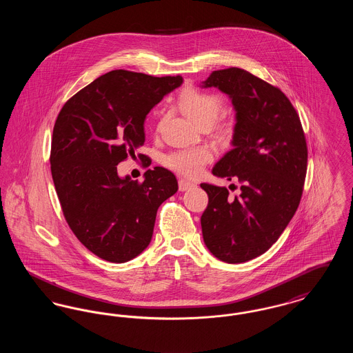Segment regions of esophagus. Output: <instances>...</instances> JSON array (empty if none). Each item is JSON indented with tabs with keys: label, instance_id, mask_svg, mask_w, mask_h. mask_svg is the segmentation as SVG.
I'll return each instance as SVG.
<instances>
[{
	"label": "esophagus",
	"instance_id": "34e87169",
	"mask_svg": "<svg viewBox=\"0 0 353 353\" xmlns=\"http://www.w3.org/2000/svg\"><path fill=\"white\" fill-rule=\"evenodd\" d=\"M194 185H196L194 183H192V181H188V180H184V179L179 180V189H180L181 192H184V190H188V189L193 188Z\"/></svg>",
	"mask_w": 353,
	"mask_h": 353
}]
</instances>
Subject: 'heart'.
I'll return each mask as SVG.
<instances>
[{"label":"heart","instance_id":"heart-1","mask_svg":"<svg viewBox=\"0 0 353 353\" xmlns=\"http://www.w3.org/2000/svg\"><path fill=\"white\" fill-rule=\"evenodd\" d=\"M179 107L188 118L199 127L214 124L222 110V99L216 94L203 92L196 88H185L179 98ZM213 159L212 151L206 147H197L170 153L165 164L185 176H197L202 167Z\"/></svg>","mask_w":353,"mask_h":353}]
</instances>
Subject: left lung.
<instances>
[{"label":"left lung","instance_id":"8db88e82","mask_svg":"<svg viewBox=\"0 0 353 353\" xmlns=\"http://www.w3.org/2000/svg\"><path fill=\"white\" fill-rule=\"evenodd\" d=\"M200 87L219 88L234 107L233 150L212 173L241 183L234 199L226 188L201 184L209 197L203 242L222 262H248L278 241L299 206L307 172L301 119L279 88L242 68L213 71Z\"/></svg>","mask_w":353,"mask_h":353}]
</instances>
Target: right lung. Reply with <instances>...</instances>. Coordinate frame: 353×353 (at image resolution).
I'll return each instance as SVG.
<instances>
[{"label": "right lung", "mask_w": 353, "mask_h": 353, "mask_svg": "<svg viewBox=\"0 0 353 353\" xmlns=\"http://www.w3.org/2000/svg\"><path fill=\"white\" fill-rule=\"evenodd\" d=\"M183 82L180 75L114 70L68 99L57 118L55 190L72 233L104 261L124 263L144 252L159 206L179 189L168 169H148L137 183L120 177L117 165L144 144L148 112Z\"/></svg>", "instance_id": "right-lung-1"}]
</instances>
